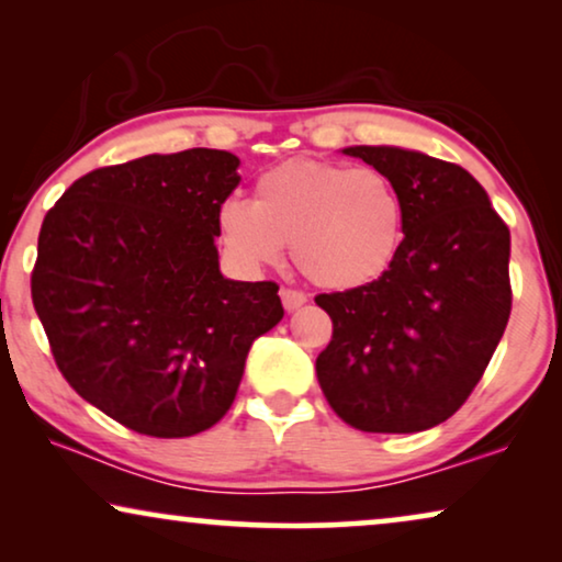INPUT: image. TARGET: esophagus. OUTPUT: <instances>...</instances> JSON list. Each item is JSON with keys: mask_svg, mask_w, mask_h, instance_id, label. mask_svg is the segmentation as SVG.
Here are the masks:
<instances>
[{"mask_svg": "<svg viewBox=\"0 0 562 562\" xmlns=\"http://www.w3.org/2000/svg\"><path fill=\"white\" fill-rule=\"evenodd\" d=\"M281 302H283V310L294 312L302 304H306V294L299 289H281Z\"/></svg>", "mask_w": 562, "mask_h": 562, "instance_id": "obj_1", "label": "esophagus"}]
</instances>
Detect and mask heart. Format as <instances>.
Wrapping results in <instances>:
<instances>
[{
  "label": "heart",
  "mask_w": 562,
  "mask_h": 562,
  "mask_svg": "<svg viewBox=\"0 0 562 562\" xmlns=\"http://www.w3.org/2000/svg\"><path fill=\"white\" fill-rule=\"evenodd\" d=\"M217 225L245 268L279 263L286 245L314 283L356 289L394 263L404 240V202L389 176L299 158L266 171L256 196L227 199Z\"/></svg>",
  "instance_id": "1"
}]
</instances>
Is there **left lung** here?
Here are the masks:
<instances>
[{"mask_svg": "<svg viewBox=\"0 0 562 562\" xmlns=\"http://www.w3.org/2000/svg\"><path fill=\"white\" fill-rule=\"evenodd\" d=\"M342 153L394 183L404 240L375 281L314 299L333 319L317 379L350 427L422 432L465 404L502 340L509 227L465 168L394 145Z\"/></svg>", "mask_w": 562, "mask_h": 562, "instance_id": "obj_1", "label": "left lung"}]
</instances>
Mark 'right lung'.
I'll return each mask as SVG.
<instances>
[{"label": "right lung", "mask_w": 562, "mask_h": 562, "mask_svg": "<svg viewBox=\"0 0 562 562\" xmlns=\"http://www.w3.org/2000/svg\"><path fill=\"white\" fill-rule=\"evenodd\" d=\"M237 166L191 148L97 168L43 220L30 289L58 371L140 435L217 425L252 340L283 317L273 281L220 273L217 214Z\"/></svg>", "instance_id": "right-lung-1"}]
</instances>
